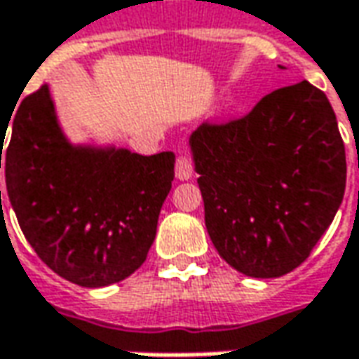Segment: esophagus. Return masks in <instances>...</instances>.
Segmentation results:
<instances>
[{"label": "esophagus", "instance_id": "obj_1", "mask_svg": "<svg viewBox=\"0 0 359 359\" xmlns=\"http://www.w3.org/2000/svg\"><path fill=\"white\" fill-rule=\"evenodd\" d=\"M175 175L182 182L189 180L194 175V165H191V161L186 156H177V159H175Z\"/></svg>", "mask_w": 359, "mask_h": 359}]
</instances>
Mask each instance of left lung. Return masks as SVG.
I'll return each instance as SVG.
<instances>
[{
  "label": "left lung",
  "instance_id": "left-lung-1",
  "mask_svg": "<svg viewBox=\"0 0 359 359\" xmlns=\"http://www.w3.org/2000/svg\"><path fill=\"white\" fill-rule=\"evenodd\" d=\"M189 149L208 233L250 278H280L306 262L344 200L338 119L306 79L268 93L245 118L201 123Z\"/></svg>",
  "mask_w": 359,
  "mask_h": 359
}]
</instances>
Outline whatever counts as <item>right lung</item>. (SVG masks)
<instances>
[{
    "instance_id": "1",
    "label": "right lung",
    "mask_w": 359,
    "mask_h": 359,
    "mask_svg": "<svg viewBox=\"0 0 359 359\" xmlns=\"http://www.w3.org/2000/svg\"><path fill=\"white\" fill-rule=\"evenodd\" d=\"M9 123L6 151L7 130L0 128V168L4 156L7 198L35 254L83 287L131 276L156 240L173 151L140 156L116 145L72 144L48 83L21 102Z\"/></svg>"
}]
</instances>
